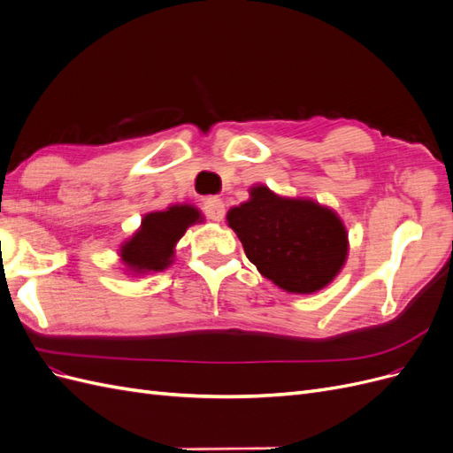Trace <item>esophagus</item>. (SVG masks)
I'll use <instances>...</instances> for the list:
<instances>
[{"label":"esophagus","mask_w":453,"mask_h":453,"mask_svg":"<svg viewBox=\"0 0 453 453\" xmlns=\"http://www.w3.org/2000/svg\"><path fill=\"white\" fill-rule=\"evenodd\" d=\"M203 210H205V215L213 219V221H221L225 217V202L217 196L208 198L203 202Z\"/></svg>","instance_id":"1"}]
</instances>
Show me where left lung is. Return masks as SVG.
Here are the masks:
<instances>
[{"instance_id": "8db88e82", "label": "left lung", "mask_w": 453, "mask_h": 453, "mask_svg": "<svg viewBox=\"0 0 453 453\" xmlns=\"http://www.w3.org/2000/svg\"><path fill=\"white\" fill-rule=\"evenodd\" d=\"M228 226L265 278L289 293H315L334 280L348 255V234L336 213L311 200L280 198L255 187L232 208Z\"/></svg>"}]
</instances>
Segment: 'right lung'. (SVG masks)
<instances>
[{
  "instance_id": "right-lung-1",
  "label": "right lung",
  "mask_w": 453,
  "mask_h": 453,
  "mask_svg": "<svg viewBox=\"0 0 453 453\" xmlns=\"http://www.w3.org/2000/svg\"><path fill=\"white\" fill-rule=\"evenodd\" d=\"M200 219L193 205H172L166 211H155L143 217L142 228L132 240L122 245V260L134 272H158L172 263L173 245L185 230Z\"/></svg>"
}]
</instances>
